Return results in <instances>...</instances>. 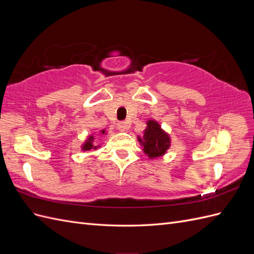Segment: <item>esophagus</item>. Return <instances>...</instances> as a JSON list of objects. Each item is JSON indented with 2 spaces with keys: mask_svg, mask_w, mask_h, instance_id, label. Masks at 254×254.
Listing matches in <instances>:
<instances>
[{
  "mask_svg": "<svg viewBox=\"0 0 254 254\" xmlns=\"http://www.w3.org/2000/svg\"><path fill=\"white\" fill-rule=\"evenodd\" d=\"M118 127H119L120 130H123V131H124V130L129 129L130 124H129V122H127V121H122V122H119Z\"/></svg>",
  "mask_w": 254,
  "mask_h": 254,
  "instance_id": "34e87169",
  "label": "esophagus"
}]
</instances>
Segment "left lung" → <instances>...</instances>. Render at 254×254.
Masks as SVG:
<instances>
[{"mask_svg":"<svg viewBox=\"0 0 254 254\" xmlns=\"http://www.w3.org/2000/svg\"><path fill=\"white\" fill-rule=\"evenodd\" d=\"M137 139L141 145H143L144 152L151 159L163 156L171 145L170 136L161 129L160 125L155 121L147 122L143 139L141 137H137Z\"/></svg>","mask_w":254,"mask_h":254,"instance_id":"1","label":"left lung"}]
</instances>
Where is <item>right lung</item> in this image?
Masks as SVG:
<instances>
[{
    "label": "right lung",
    "mask_w": 254,
    "mask_h": 254,
    "mask_svg": "<svg viewBox=\"0 0 254 254\" xmlns=\"http://www.w3.org/2000/svg\"><path fill=\"white\" fill-rule=\"evenodd\" d=\"M102 133H105V130H102ZM91 149H97V145L94 144V137L91 135L88 137V140L82 145V150H91Z\"/></svg>",
    "instance_id": "obj_1"
}]
</instances>
